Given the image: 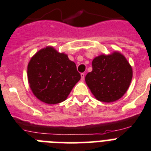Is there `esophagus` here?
Instances as JSON below:
<instances>
[{"label":"esophagus","instance_id":"34e87169","mask_svg":"<svg viewBox=\"0 0 151 151\" xmlns=\"http://www.w3.org/2000/svg\"><path fill=\"white\" fill-rule=\"evenodd\" d=\"M81 81H84V77H85V74L84 73H81Z\"/></svg>","mask_w":151,"mask_h":151}]
</instances>
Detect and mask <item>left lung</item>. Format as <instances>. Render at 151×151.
<instances>
[{"label":"left lung","instance_id":"8db88e82","mask_svg":"<svg viewBox=\"0 0 151 151\" xmlns=\"http://www.w3.org/2000/svg\"><path fill=\"white\" fill-rule=\"evenodd\" d=\"M132 78V67L126 57L115 52L95 57L92 61V71L87 74L85 81L99 101L112 102L127 92Z\"/></svg>","mask_w":151,"mask_h":151}]
</instances>
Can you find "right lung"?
<instances>
[{"mask_svg":"<svg viewBox=\"0 0 151 151\" xmlns=\"http://www.w3.org/2000/svg\"><path fill=\"white\" fill-rule=\"evenodd\" d=\"M27 73L33 94L50 105L65 101L81 79L75 63L51 46L42 49L32 57Z\"/></svg>","mask_w":151,"mask_h":151,"instance_id":"add662e5","label":"right lung"}]
</instances>
